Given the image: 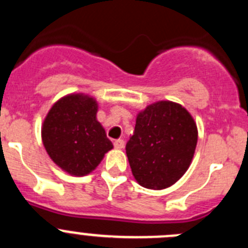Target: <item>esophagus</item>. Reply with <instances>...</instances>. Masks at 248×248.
<instances>
[{
    "mask_svg": "<svg viewBox=\"0 0 248 248\" xmlns=\"http://www.w3.org/2000/svg\"><path fill=\"white\" fill-rule=\"evenodd\" d=\"M114 146H115V149H123L124 148V140L123 139H118L114 141Z\"/></svg>",
    "mask_w": 248,
    "mask_h": 248,
    "instance_id": "esophagus-1",
    "label": "esophagus"
}]
</instances>
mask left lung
<instances>
[{"mask_svg": "<svg viewBox=\"0 0 248 248\" xmlns=\"http://www.w3.org/2000/svg\"><path fill=\"white\" fill-rule=\"evenodd\" d=\"M196 144V123L184 107L169 100L148 105L125 146L135 180L153 190L174 185L189 169Z\"/></svg>", "mask_w": 248, "mask_h": 248, "instance_id": "8db88e82", "label": "left lung"}]
</instances>
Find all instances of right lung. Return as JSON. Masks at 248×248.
I'll return each instance as SVG.
<instances>
[{
  "mask_svg": "<svg viewBox=\"0 0 248 248\" xmlns=\"http://www.w3.org/2000/svg\"><path fill=\"white\" fill-rule=\"evenodd\" d=\"M98 104L84 94H69L54 103L42 126V141L50 159L74 176H84L113 149L97 120Z\"/></svg>",
  "mask_w": 248,
  "mask_h": 248,
  "instance_id": "right-lung-1",
  "label": "right lung"
}]
</instances>
